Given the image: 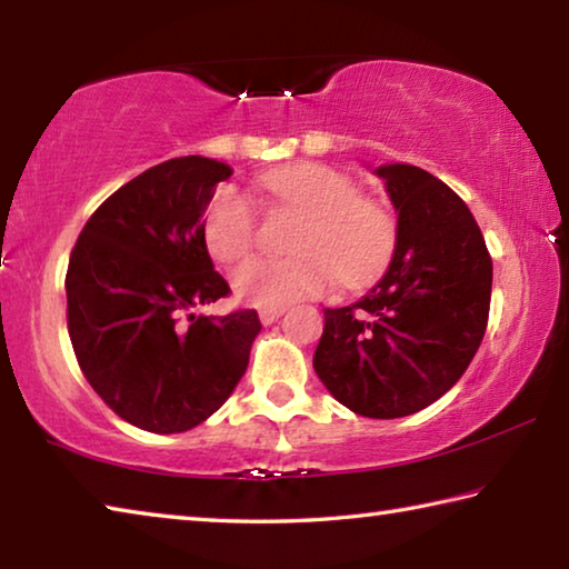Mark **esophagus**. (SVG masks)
<instances>
[{
    "label": "esophagus",
    "mask_w": 569,
    "mask_h": 569,
    "mask_svg": "<svg viewBox=\"0 0 569 569\" xmlns=\"http://www.w3.org/2000/svg\"><path fill=\"white\" fill-rule=\"evenodd\" d=\"M283 311H286V308H261V311H258V319H261L263 326H268V323L281 319Z\"/></svg>",
    "instance_id": "34e87169"
}]
</instances>
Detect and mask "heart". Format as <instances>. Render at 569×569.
<instances>
[{"mask_svg":"<svg viewBox=\"0 0 569 569\" xmlns=\"http://www.w3.org/2000/svg\"><path fill=\"white\" fill-rule=\"evenodd\" d=\"M261 188L271 203L291 208L303 220L288 261H248L230 278L240 301L256 308H283L298 298L323 293L331 276L356 286L387 261L393 248V218L377 200L356 196L343 172L298 162L268 170ZM258 216L243 192L218 188L203 216V243L218 263L233 266L256 246Z\"/></svg>","mask_w":569,"mask_h":569,"instance_id":"obj_1","label":"heart"}]
</instances>
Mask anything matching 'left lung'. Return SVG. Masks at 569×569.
<instances>
[{"mask_svg":"<svg viewBox=\"0 0 569 569\" xmlns=\"http://www.w3.org/2000/svg\"><path fill=\"white\" fill-rule=\"evenodd\" d=\"M399 213L389 271L361 301L323 308L313 369L371 419L427 409L455 387L487 331L492 258L465 200L413 166L373 170Z\"/></svg>","mask_w":569,"mask_h":569,"instance_id":"1","label":"left lung"}]
</instances>
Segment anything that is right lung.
<instances>
[{
  "mask_svg": "<svg viewBox=\"0 0 569 569\" xmlns=\"http://www.w3.org/2000/svg\"><path fill=\"white\" fill-rule=\"evenodd\" d=\"M226 162L186 156L124 182L67 266V329L98 397L132 427L178 435L223 407L261 331L253 308L196 316L230 293L203 243Z\"/></svg>",
  "mask_w": 569,
  "mask_h": 569,
  "instance_id": "obj_1",
  "label": "right lung"
}]
</instances>
